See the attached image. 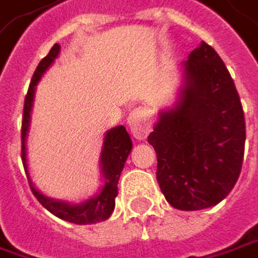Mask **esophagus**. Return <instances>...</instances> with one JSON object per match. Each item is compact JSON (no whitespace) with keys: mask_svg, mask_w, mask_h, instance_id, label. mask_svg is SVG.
Here are the masks:
<instances>
[{"mask_svg":"<svg viewBox=\"0 0 258 258\" xmlns=\"http://www.w3.org/2000/svg\"><path fill=\"white\" fill-rule=\"evenodd\" d=\"M127 124L131 130V134L136 139L143 140L152 130V112L143 106L136 107L130 112Z\"/></svg>","mask_w":258,"mask_h":258,"instance_id":"1","label":"esophagus"}]
</instances>
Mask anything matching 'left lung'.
Here are the masks:
<instances>
[{"instance_id":"1","label":"left lung","mask_w":258,"mask_h":258,"mask_svg":"<svg viewBox=\"0 0 258 258\" xmlns=\"http://www.w3.org/2000/svg\"><path fill=\"white\" fill-rule=\"evenodd\" d=\"M181 64L176 105L159 112L148 142L165 199L177 210L195 211L233 189L244 161L245 118L235 82L211 45L202 41Z\"/></svg>"}]
</instances>
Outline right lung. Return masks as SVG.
<instances>
[{
  "mask_svg": "<svg viewBox=\"0 0 258 258\" xmlns=\"http://www.w3.org/2000/svg\"><path fill=\"white\" fill-rule=\"evenodd\" d=\"M60 45L54 44L50 50V53L39 61L36 66L32 81L29 85L28 94L25 97V107H23V121H22V161L25 165V170L28 171L26 164V136L29 131L31 124V112L34 105V96H35V87L44 72L51 66L54 59L59 56ZM133 149V143L130 139V134L124 125H118L115 128H110L105 136L103 148L100 153V168L102 177L105 180V184L102 186L100 192L87 199L81 204H69L66 201L48 198L42 195L31 181V177H28L31 190L35 195V198L42 204L44 208H47L51 214L59 217L61 220H66L75 224H91V223L103 222L110 217L113 208H115V198L118 195V180L121 176V171L124 168V164L128 158L130 152Z\"/></svg>",
  "mask_w": 258,
  "mask_h": 258,
  "instance_id": "add662e5",
  "label": "right lung"
}]
</instances>
